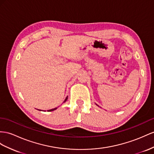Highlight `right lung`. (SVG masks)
I'll list each match as a JSON object with an SVG mask.
<instances>
[{"label":"right lung","instance_id":"obj_1","mask_svg":"<svg viewBox=\"0 0 154 154\" xmlns=\"http://www.w3.org/2000/svg\"><path fill=\"white\" fill-rule=\"evenodd\" d=\"M67 100H68V97H67L66 99H65V100H64V102H65ZM55 109H57V108H54V109H50V110H48V111H54V110H55Z\"/></svg>","mask_w":154,"mask_h":154}]
</instances>
